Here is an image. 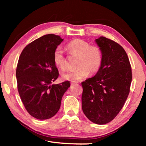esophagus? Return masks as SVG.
<instances>
[{
  "label": "esophagus",
  "mask_w": 146,
  "mask_h": 146,
  "mask_svg": "<svg viewBox=\"0 0 146 146\" xmlns=\"http://www.w3.org/2000/svg\"><path fill=\"white\" fill-rule=\"evenodd\" d=\"M76 84H77L76 82H71V86H73V85Z\"/></svg>",
  "instance_id": "esophagus-1"
}]
</instances>
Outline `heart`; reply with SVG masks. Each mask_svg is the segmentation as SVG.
Listing matches in <instances>:
<instances>
[{"mask_svg":"<svg viewBox=\"0 0 146 146\" xmlns=\"http://www.w3.org/2000/svg\"><path fill=\"white\" fill-rule=\"evenodd\" d=\"M70 52L78 56L76 66L74 70L68 71L62 74L64 80L72 82L78 81L88 76L94 75L99 71L102 63V51L97 46H91L88 42L82 39H75L68 44ZM53 61L61 70H65L66 62L64 51L61 47L56 48L53 53Z\"/></svg>","mask_w":146,"mask_h":146,"instance_id":"1","label":"heart"}]
</instances>
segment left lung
I'll list each match as a JSON object with an SVG mask.
<instances>
[{"label": "left lung", "mask_w": 146, "mask_h": 146, "mask_svg": "<svg viewBox=\"0 0 146 146\" xmlns=\"http://www.w3.org/2000/svg\"><path fill=\"white\" fill-rule=\"evenodd\" d=\"M95 42L102 51V63L96 75L82 82V108L84 115L97 124H106L122 110L129 93L131 68L122 46L100 36Z\"/></svg>", "instance_id": "left-lung-1"}]
</instances>
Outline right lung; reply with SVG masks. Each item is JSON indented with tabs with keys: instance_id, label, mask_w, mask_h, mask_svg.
I'll list each match as a JSON object with an SVG mask.
<instances>
[{
	"instance_id": "1",
	"label": "right lung",
	"mask_w": 146,
	"mask_h": 146,
	"mask_svg": "<svg viewBox=\"0 0 146 146\" xmlns=\"http://www.w3.org/2000/svg\"><path fill=\"white\" fill-rule=\"evenodd\" d=\"M63 40L58 35H46L26 46L19 57L16 70L19 95L27 111L36 119L55 115L70 87L69 81L51 85L58 76L53 53Z\"/></svg>"
}]
</instances>
